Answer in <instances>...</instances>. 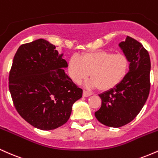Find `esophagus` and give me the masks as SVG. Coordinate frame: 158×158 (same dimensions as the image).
I'll use <instances>...</instances> for the list:
<instances>
[{
    "instance_id": "1",
    "label": "esophagus",
    "mask_w": 158,
    "mask_h": 158,
    "mask_svg": "<svg viewBox=\"0 0 158 158\" xmlns=\"http://www.w3.org/2000/svg\"><path fill=\"white\" fill-rule=\"evenodd\" d=\"M90 95H92L91 93H89V92H87L86 90H84V91H83V94H82L83 97H89V96H90Z\"/></svg>"
}]
</instances>
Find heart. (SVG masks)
I'll list each match as a JSON object with an SVG mask.
<instances>
[{
  "mask_svg": "<svg viewBox=\"0 0 158 158\" xmlns=\"http://www.w3.org/2000/svg\"><path fill=\"white\" fill-rule=\"evenodd\" d=\"M68 73L77 84L92 78L87 86L97 88L102 91L109 90L122 82L129 68V61L122 53L100 51L87 52L80 57L73 56L69 59Z\"/></svg>",
  "mask_w": 158,
  "mask_h": 158,
  "instance_id": "obj_1",
  "label": "heart"
}]
</instances>
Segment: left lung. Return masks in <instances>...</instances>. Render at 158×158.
Here are the masks:
<instances>
[{"label":"left lung","instance_id":"left-lung-1","mask_svg":"<svg viewBox=\"0 0 158 158\" xmlns=\"http://www.w3.org/2000/svg\"><path fill=\"white\" fill-rule=\"evenodd\" d=\"M119 47L129 61V70L120 84L99 94L102 106L95 117L105 126L119 128L131 122L147 100L150 90L151 61L142 44L127 36Z\"/></svg>","mask_w":158,"mask_h":158}]
</instances>
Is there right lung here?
<instances>
[{
    "label": "right lung",
    "instance_id": "right-lung-1",
    "mask_svg": "<svg viewBox=\"0 0 158 158\" xmlns=\"http://www.w3.org/2000/svg\"><path fill=\"white\" fill-rule=\"evenodd\" d=\"M56 46L39 39L19 47L9 88L19 114L35 128L48 131L67 123L82 90L65 73L68 62Z\"/></svg>",
    "mask_w": 158,
    "mask_h": 158
}]
</instances>
